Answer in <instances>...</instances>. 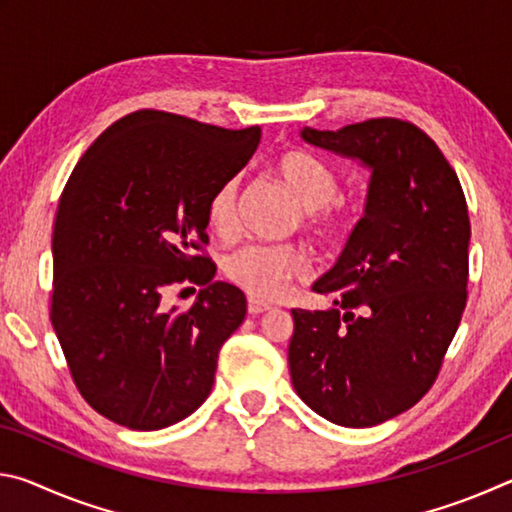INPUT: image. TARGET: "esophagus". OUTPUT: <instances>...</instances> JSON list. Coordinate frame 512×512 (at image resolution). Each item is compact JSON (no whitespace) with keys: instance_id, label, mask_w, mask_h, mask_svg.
Instances as JSON below:
<instances>
[{"instance_id":"obj_1","label":"esophagus","mask_w":512,"mask_h":512,"mask_svg":"<svg viewBox=\"0 0 512 512\" xmlns=\"http://www.w3.org/2000/svg\"><path fill=\"white\" fill-rule=\"evenodd\" d=\"M268 309H271V305H266V302H262V300H255V298L248 300V314L250 316H259V314H264V311H268Z\"/></svg>"}]
</instances>
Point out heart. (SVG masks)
<instances>
[{
    "instance_id": "obj_1",
    "label": "heart",
    "mask_w": 512,
    "mask_h": 512,
    "mask_svg": "<svg viewBox=\"0 0 512 512\" xmlns=\"http://www.w3.org/2000/svg\"><path fill=\"white\" fill-rule=\"evenodd\" d=\"M275 173L296 203L307 212V228L318 237L332 235L339 225L329 203L339 192L334 173L305 151H287L275 160ZM239 180L228 178L214 189L207 203V221L219 235H230L237 223ZM225 275L253 298L277 300L293 277L307 271V257L293 246L246 244L225 257Z\"/></svg>"
}]
</instances>
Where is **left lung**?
I'll return each instance as SVG.
<instances>
[{
	"instance_id": "left-lung-1",
	"label": "left lung",
	"mask_w": 512,
	"mask_h": 512,
	"mask_svg": "<svg viewBox=\"0 0 512 512\" xmlns=\"http://www.w3.org/2000/svg\"><path fill=\"white\" fill-rule=\"evenodd\" d=\"M311 146L370 171L363 216L314 282L325 311L291 309V381L311 411L363 429L429 391L467 300L470 216L436 142L402 119L302 128Z\"/></svg>"
}]
</instances>
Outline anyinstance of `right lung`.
<instances>
[{"mask_svg":"<svg viewBox=\"0 0 512 512\" xmlns=\"http://www.w3.org/2000/svg\"><path fill=\"white\" fill-rule=\"evenodd\" d=\"M244 131L160 110L106 128L69 176L54 239L51 325L94 411L135 431L171 427L212 391L221 345L244 323L246 296L214 282L207 203L257 151ZM201 283L180 312L161 296Z\"/></svg>","mask_w":512,"mask_h":512,"instance_id":"1","label":"right lung"}]
</instances>
